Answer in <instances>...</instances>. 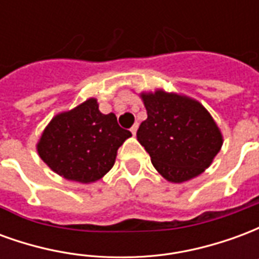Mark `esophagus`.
<instances>
[{
    "label": "esophagus",
    "instance_id": "1",
    "mask_svg": "<svg viewBox=\"0 0 259 259\" xmlns=\"http://www.w3.org/2000/svg\"><path fill=\"white\" fill-rule=\"evenodd\" d=\"M137 129H139V123H135L133 126H132V129H130V132L133 133V135H136V132H137Z\"/></svg>",
    "mask_w": 259,
    "mask_h": 259
}]
</instances>
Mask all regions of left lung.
<instances>
[{"instance_id":"obj_1","label":"left lung","mask_w":259,"mask_h":259,"mask_svg":"<svg viewBox=\"0 0 259 259\" xmlns=\"http://www.w3.org/2000/svg\"><path fill=\"white\" fill-rule=\"evenodd\" d=\"M141 98L147 119L137 130V140L154 168L174 183L202 174L222 147V135L208 111L191 98L161 90Z\"/></svg>"}]
</instances>
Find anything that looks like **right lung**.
<instances>
[{
    "instance_id": "add662e5",
    "label": "right lung",
    "mask_w": 259,
    "mask_h": 259,
    "mask_svg": "<svg viewBox=\"0 0 259 259\" xmlns=\"http://www.w3.org/2000/svg\"><path fill=\"white\" fill-rule=\"evenodd\" d=\"M130 136L113 113H101L97 100L90 98L57 115L44 130L37 151L65 179L91 183L112 168L118 148Z\"/></svg>"
}]
</instances>
